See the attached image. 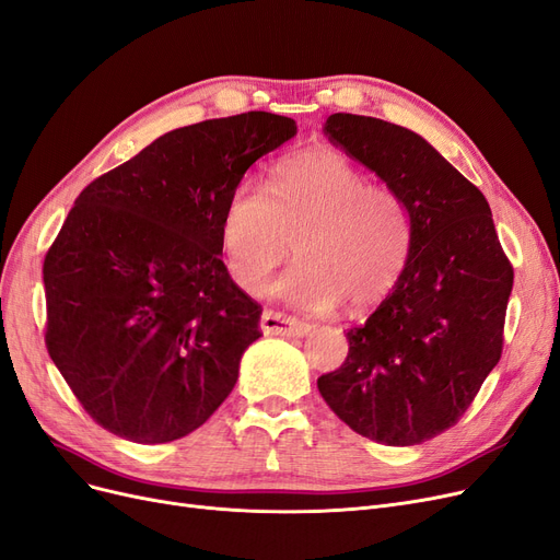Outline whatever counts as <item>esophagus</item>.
<instances>
[{"label": "esophagus", "mask_w": 560, "mask_h": 560, "mask_svg": "<svg viewBox=\"0 0 560 560\" xmlns=\"http://www.w3.org/2000/svg\"><path fill=\"white\" fill-rule=\"evenodd\" d=\"M260 329L267 336H306L313 329V325L295 318V315H285L267 308L260 315Z\"/></svg>", "instance_id": "obj_1"}]
</instances>
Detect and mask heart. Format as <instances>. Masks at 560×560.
<instances>
[{"label":"heart","instance_id":"b5f03b06","mask_svg":"<svg viewBox=\"0 0 560 560\" xmlns=\"http://www.w3.org/2000/svg\"><path fill=\"white\" fill-rule=\"evenodd\" d=\"M300 260L275 293L306 308L346 302L350 311L382 304L400 283L415 247V220L400 194L371 178L336 149L281 160L270 187L233 185L222 214V254L231 279L258 293L290 254Z\"/></svg>","mask_w":560,"mask_h":560}]
</instances>
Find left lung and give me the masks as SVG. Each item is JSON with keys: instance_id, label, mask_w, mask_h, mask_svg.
Masks as SVG:
<instances>
[{"instance_id": "1", "label": "left lung", "mask_w": 560, "mask_h": 560, "mask_svg": "<svg viewBox=\"0 0 560 560\" xmlns=\"http://www.w3.org/2000/svg\"><path fill=\"white\" fill-rule=\"evenodd\" d=\"M325 135L407 201L415 247L394 293L348 329V357L318 388L354 432L415 446L453 428L499 363L513 265L482 191L423 137L357 114H331Z\"/></svg>"}]
</instances>
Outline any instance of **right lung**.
I'll return each mask as SVG.
<instances>
[{"label": "right lung", "mask_w": 560, "mask_h": 560, "mask_svg": "<svg viewBox=\"0 0 560 560\" xmlns=\"http://www.w3.org/2000/svg\"><path fill=\"white\" fill-rule=\"evenodd\" d=\"M293 118L247 112L162 135L82 189L45 254V346L86 415L166 444L233 392L260 304L231 277L222 214Z\"/></svg>", "instance_id": "1"}]
</instances>
